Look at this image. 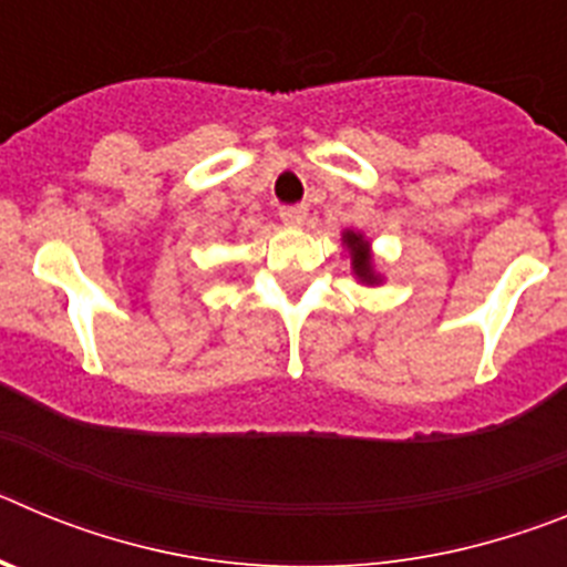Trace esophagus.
Segmentation results:
<instances>
[{
	"instance_id": "1",
	"label": "esophagus",
	"mask_w": 567,
	"mask_h": 567,
	"mask_svg": "<svg viewBox=\"0 0 567 567\" xmlns=\"http://www.w3.org/2000/svg\"><path fill=\"white\" fill-rule=\"evenodd\" d=\"M309 218V207L298 204V207H280V221L289 224V227H300V224Z\"/></svg>"
}]
</instances>
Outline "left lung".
<instances>
[{"mask_svg":"<svg viewBox=\"0 0 567 567\" xmlns=\"http://www.w3.org/2000/svg\"><path fill=\"white\" fill-rule=\"evenodd\" d=\"M343 244L352 255V269L363 284H380V275H374L372 269V252H369V240L363 238L360 233L354 229H346L343 233Z\"/></svg>","mask_w":567,"mask_h":567,"instance_id":"left-lung-1","label":"left lung"}]
</instances>
